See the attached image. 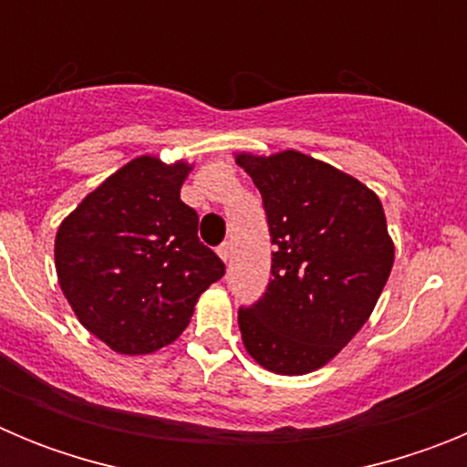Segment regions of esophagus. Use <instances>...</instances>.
Here are the masks:
<instances>
[{"label":"esophagus","mask_w":467,"mask_h":467,"mask_svg":"<svg viewBox=\"0 0 467 467\" xmlns=\"http://www.w3.org/2000/svg\"><path fill=\"white\" fill-rule=\"evenodd\" d=\"M217 254H220V259L222 262H229V257H231V245L229 243H222L220 247H217Z\"/></svg>","instance_id":"obj_1"}]
</instances>
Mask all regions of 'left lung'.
Here are the masks:
<instances>
[{
  "label": "left lung",
  "instance_id": "obj_1",
  "mask_svg": "<svg viewBox=\"0 0 467 467\" xmlns=\"http://www.w3.org/2000/svg\"><path fill=\"white\" fill-rule=\"evenodd\" d=\"M264 198L271 283L238 311L257 365L301 377L327 365L369 320L395 262L383 205L348 172L296 150L234 154Z\"/></svg>",
  "mask_w": 467,
  "mask_h": 467
}]
</instances>
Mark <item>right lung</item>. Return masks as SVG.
<instances>
[{
	"mask_svg": "<svg viewBox=\"0 0 467 467\" xmlns=\"http://www.w3.org/2000/svg\"><path fill=\"white\" fill-rule=\"evenodd\" d=\"M193 163L128 161L60 222L56 274L74 316L121 356H150L187 329L224 264L198 241L180 189Z\"/></svg>",
	"mask_w": 467,
	"mask_h": 467,
	"instance_id": "obj_1",
	"label": "right lung"
}]
</instances>
